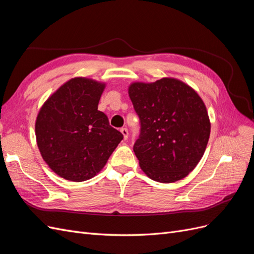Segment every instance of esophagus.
I'll return each mask as SVG.
<instances>
[{
    "instance_id": "esophagus-1",
    "label": "esophagus",
    "mask_w": 254,
    "mask_h": 254,
    "mask_svg": "<svg viewBox=\"0 0 254 254\" xmlns=\"http://www.w3.org/2000/svg\"><path fill=\"white\" fill-rule=\"evenodd\" d=\"M121 132H122V134L124 135V139L128 138V130H127V128H122L121 129Z\"/></svg>"
}]
</instances>
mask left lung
I'll return each mask as SVG.
<instances>
[{
  "instance_id": "left-lung-1",
  "label": "left lung",
  "mask_w": 254,
  "mask_h": 254,
  "mask_svg": "<svg viewBox=\"0 0 254 254\" xmlns=\"http://www.w3.org/2000/svg\"><path fill=\"white\" fill-rule=\"evenodd\" d=\"M129 98L141 122L133 151L148 178L173 183L187 177L202 159L210 121L196 91L173 77L134 82Z\"/></svg>"
}]
</instances>
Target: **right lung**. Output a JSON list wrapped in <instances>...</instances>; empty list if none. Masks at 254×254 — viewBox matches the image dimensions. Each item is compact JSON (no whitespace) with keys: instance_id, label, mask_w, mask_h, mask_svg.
<instances>
[{"instance_id":"obj_1","label":"right lung","mask_w":254,"mask_h":254,"mask_svg":"<svg viewBox=\"0 0 254 254\" xmlns=\"http://www.w3.org/2000/svg\"><path fill=\"white\" fill-rule=\"evenodd\" d=\"M106 84L73 77L41 107L36 137L43 160L59 177L83 182L104 168L123 134L98 110Z\"/></svg>"}]
</instances>
